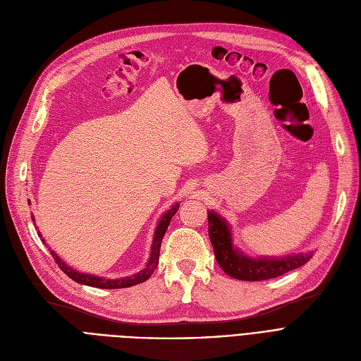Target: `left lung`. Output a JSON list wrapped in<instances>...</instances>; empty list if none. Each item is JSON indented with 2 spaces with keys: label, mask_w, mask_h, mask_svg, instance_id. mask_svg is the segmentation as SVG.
Segmentation results:
<instances>
[{
  "label": "left lung",
  "mask_w": 361,
  "mask_h": 361,
  "mask_svg": "<svg viewBox=\"0 0 361 361\" xmlns=\"http://www.w3.org/2000/svg\"><path fill=\"white\" fill-rule=\"evenodd\" d=\"M209 238L221 269L231 278L240 281H264L281 276L307 263L313 253H298L282 259L244 256L233 244L230 226L215 212H207Z\"/></svg>",
  "instance_id": "obj_1"
}]
</instances>
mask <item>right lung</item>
I'll return each instance as SVG.
<instances>
[{
	"label": "right lung",
	"mask_w": 361,
	"mask_h": 361,
	"mask_svg": "<svg viewBox=\"0 0 361 361\" xmlns=\"http://www.w3.org/2000/svg\"><path fill=\"white\" fill-rule=\"evenodd\" d=\"M180 204L176 203L173 207H171L169 211H166V214L162 215L161 221L158 222L157 225V230H155V234H154V241H152V247H150V256H149V260L146 263V267L135 274L131 276H126V278H118V279H108V278H101V276H97V275H89V274H80L75 269L70 268L68 264L60 259V256L56 255L54 250L49 249L55 263L59 264V268L68 276L71 278L73 281L79 282V283H83V286H89V287H94V288H106V290H116V288H127V287H133V286H137V283H142L145 282L146 279H149V276L154 274V271L157 269L158 267V262H159V250H161V243H162V238L166 233V228L168 225L171 222V218H173L177 211H178ZM32 221H35V216L32 215ZM35 228H36V224H35ZM37 235H39L42 238V234L37 231ZM42 241L45 243V240L42 238Z\"/></svg>",
	"instance_id": "obj_1"
}]
</instances>
